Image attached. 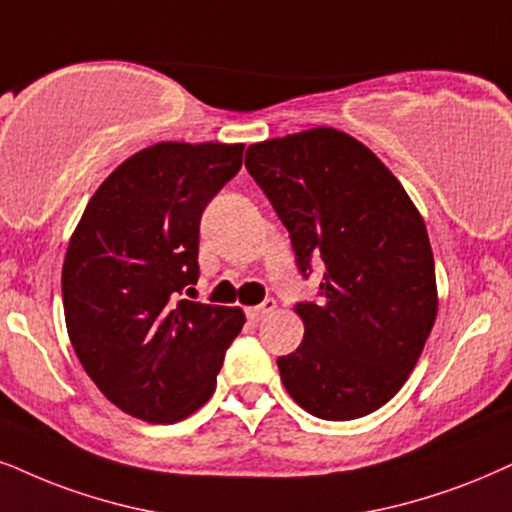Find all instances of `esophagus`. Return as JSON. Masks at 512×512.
Here are the masks:
<instances>
[{"label": "esophagus", "mask_w": 512, "mask_h": 512, "mask_svg": "<svg viewBox=\"0 0 512 512\" xmlns=\"http://www.w3.org/2000/svg\"><path fill=\"white\" fill-rule=\"evenodd\" d=\"M274 309H276V300H274V297H269V300H264L262 304H257V307L245 309V314H248V319L252 323H257V321H262L264 316H269L271 312H274Z\"/></svg>", "instance_id": "34e87169"}]
</instances>
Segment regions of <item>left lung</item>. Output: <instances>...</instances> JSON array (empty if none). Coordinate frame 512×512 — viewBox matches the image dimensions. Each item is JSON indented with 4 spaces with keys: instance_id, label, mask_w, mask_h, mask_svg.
I'll return each instance as SVG.
<instances>
[{
    "instance_id": "left-lung-1",
    "label": "left lung",
    "mask_w": 512,
    "mask_h": 512,
    "mask_svg": "<svg viewBox=\"0 0 512 512\" xmlns=\"http://www.w3.org/2000/svg\"><path fill=\"white\" fill-rule=\"evenodd\" d=\"M245 167L290 231L297 267L321 260L319 304H297L300 347L278 357L290 397L323 420L385 406L437 319L428 229L401 181L359 139L314 127L248 146Z\"/></svg>"
}]
</instances>
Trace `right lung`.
Listing matches in <instances>:
<instances>
[{
  "mask_svg": "<svg viewBox=\"0 0 512 512\" xmlns=\"http://www.w3.org/2000/svg\"><path fill=\"white\" fill-rule=\"evenodd\" d=\"M245 144L158 141L94 191L61 271L70 345L127 416L177 423L212 397L241 307L179 300L198 281L205 205L243 165Z\"/></svg>",
  "mask_w": 512,
  "mask_h": 512,
  "instance_id": "right-lung-1",
  "label": "right lung"
}]
</instances>
